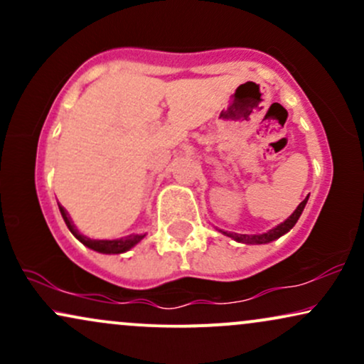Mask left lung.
Returning a JSON list of instances; mask_svg holds the SVG:
<instances>
[{
  "mask_svg": "<svg viewBox=\"0 0 364 364\" xmlns=\"http://www.w3.org/2000/svg\"><path fill=\"white\" fill-rule=\"evenodd\" d=\"M310 196V195H308ZM308 196L303 200L301 203H299L298 207H296V210L292 212V214L287 217L284 223H281L279 225H275L274 229H270V231L267 232H262V235H237V232H229V231H223V229H219L220 232H223L224 236L228 237H232V240L237 241V243H245V245H267L270 243V241H275L279 240V237L286 235V232H289L292 228H294V224L298 223V219L301 217L304 207H306V202H308Z\"/></svg>",
  "mask_w": 364,
  "mask_h": 364,
  "instance_id": "obj_1",
  "label": "left lung"
}]
</instances>
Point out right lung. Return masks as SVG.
<instances>
[{"mask_svg":"<svg viewBox=\"0 0 364 364\" xmlns=\"http://www.w3.org/2000/svg\"><path fill=\"white\" fill-rule=\"evenodd\" d=\"M58 207H60V212H61L63 219H65L66 225H68L70 232H72V235L77 237L82 245H85L87 248L94 250V252L106 253V255L124 253V252H128V250H132L135 245H139L140 241L145 237V235H128V236L118 237V240H90V237L83 236L78 232V229L75 228L72 217L68 215V212L65 210V207H61L60 203H58Z\"/></svg>","mask_w":364,"mask_h":364,"instance_id":"obj_1","label":"right lung"}]
</instances>
